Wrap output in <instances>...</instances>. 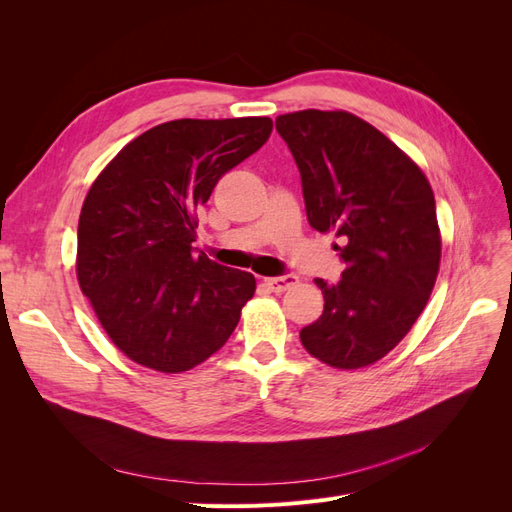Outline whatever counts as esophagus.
Returning <instances> with one entry per match:
<instances>
[{
    "mask_svg": "<svg viewBox=\"0 0 512 512\" xmlns=\"http://www.w3.org/2000/svg\"><path fill=\"white\" fill-rule=\"evenodd\" d=\"M297 282H299V277L288 273V275H280V277H267L265 286L273 292H284V290H290L292 286H297Z\"/></svg>",
    "mask_w": 512,
    "mask_h": 512,
    "instance_id": "obj_1",
    "label": "esophagus"
}]
</instances>
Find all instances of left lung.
<instances>
[{"label": "left lung", "mask_w": 512, "mask_h": 512, "mask_svg": "<svg viewBox=\"0 0 512 512\" xmlns=\"http://www.w3.org/2000/svg\"><path fill=\"white\" fill-rule=\"evenodd\" d=\"M299 166L307 222L335 232L342 280H316L322 316L301 329L303 348L337 369L389 354L427 305L440 269L436 198L423 170L380 130L346 111L275 119Z\"/></svg>", "instance_id": "8db88e82"}]
</instances>
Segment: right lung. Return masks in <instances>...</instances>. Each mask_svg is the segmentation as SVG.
Wrapping results in <instances>:
<instances>
[{
    "label": "right lung",
    "instance_id": "1",
    "mask_svg": "<svg viewBox=\"0 0 512 512\" xmlns=\"http://www.w3.org/2000/svg\"><path fill=\"white\" fill-rule=\"evenodd\" d=\"M271 130L269 117L166 121L123 147L89 188L76 277L134 363L179 374L235 331L256 280L196 256L194 211Z\"/></svg>",
    "mask_w": 512,
    "mask_h": 512
}]
</instances>
